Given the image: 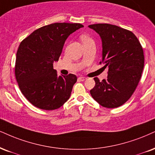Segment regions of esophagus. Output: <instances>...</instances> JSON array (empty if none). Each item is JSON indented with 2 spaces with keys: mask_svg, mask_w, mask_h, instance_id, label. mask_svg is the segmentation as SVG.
Returning a JSON list of instances; mask_svg holds the SVG:
<instances>
[{
  "mask_svg": "<svg viewBox=\"0 0 155 155\" xmlns=\"http://www.w3.org/2000/svg\"><path fill=\"white\" fill-rule=\"evenodd\" d=\"M78 80H79L80 81H85V80H86V78L81 76V77L78 78Z\"/></svg>",
  "mask_w": 155,
  "mask_h": 155,
  "instance_id": "obj_1",
  "label": "esophagus"
}]
</instances>
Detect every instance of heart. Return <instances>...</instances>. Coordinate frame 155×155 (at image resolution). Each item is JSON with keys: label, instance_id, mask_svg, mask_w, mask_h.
Segmentation results:
<instances>
[{"label": "heart", "instance_id": "1", "mask_svg": "<svg viewBox=\"0 0 155 155\" xmlns=\"http://www.w3.org/2000/svg\"><path fill=\"white\" fill-rule=\"evenodd\" d=\"M81 41H83V44L93 41L92 39H91L90 37H88L87 35H82L81 37Z\"/></svg>", "mask_w": 155, "mask_h": 155}]
</instances>
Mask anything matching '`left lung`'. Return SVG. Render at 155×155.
Instances as JSON below:
<instances>
[{"instance_id":"obj_1","label":"left lung","mask_w":155,"mask_h":155,"mask_svg":"<svg viewBox=\"0 0 155 155\" xmlns=\"http://www.w3.org/2000/svg\"><path fill=\"white\" fill-rule=\"evenodd\" d=\"M102 41V62L108 68L107 79L94 78L91 96L105 108L125 104L136 90L144 68L143 49L132 32L115 25H89Z\"/></svg>"}]
</instances>
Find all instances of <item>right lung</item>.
I'll use <instances>...</instances> for the list:
<instances>
[{"label": "right lung", "instance_id": "1", "mask_svg": "<svg viewBox=\"0 0 155 155\" xmlns=\"http://www.w3.org/2000/svg\"><path fill=\"white\" fill-rule=\"evenodd\" d=\"M83 27L81 24L54 23L38 28L20 44L15 74L23 95L34 106L54 110L70 98L77 76H58L53 63L58 61L69 36Z\"/></svg>", "mask_w": 155, "mask_h": 155}]
</instances>
